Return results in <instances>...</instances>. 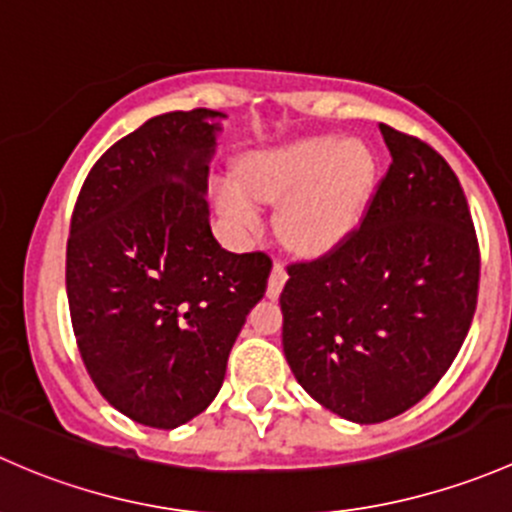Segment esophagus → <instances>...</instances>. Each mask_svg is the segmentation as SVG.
Returning a JSON list of instances; mask_svg holds the SVG:
<instances>
[{"instance_id": "esophagus-1", "label": "esophagus", "mask_w": 512, "mask_h": 512, "mask_svg": "<svg viewBox=\"0 0 512 512\" xmlns=\"http://www.w3.org/2000/svg\"><path fill=\"white\" fill-rule=\"evenodd\" d=\"M286 281H288L286 268H283V263L276 261L271 268V276H268V288H266L268 298H278L283 291V286H286Z\"/></svg>"}]
</instances>
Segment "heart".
Here are the masks:
<instances>
[{
  "instance_id": "1",
  "label": "heart",
  "mask_w": 512,
  "mask_h": 512,
  "mask_svg": "<svg viewBox=\"0 0 512 512\" xmlns=\"http://www.w3.org/2000/svg\"><path fill=\"white\" fill-rule=\"evenodd\" d=\"M370 175V155L360 145H342L335 138L298 140L251 155L241 165V179L256 199L286 202L281 234L298 251L330 249L357 224ZM248 193L229 179H221L214 189L224 217L256 229L261 212Z\"/></svg>"
}]
</instances>
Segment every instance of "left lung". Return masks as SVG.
Segmentation results:
<instances>
[{
  "label": "left lung",
  "instance_id": "8db88e82",
  "mask_svg": "<svg viewBox=\"0 0 512 512\" xmlns=\"http://www.w3.org/2000/svg\"><path fill=\"white\" fill-rule=\"evenodd\" d=\"M392 155L365 217L328 254L288 266L283 352L300 387L347 421L412 409L456 360L481 251L461 182L424 140L379 123Z\"/></svg>",
  "mask_w": 512,
  "mask_h": 512
}]
</instances>
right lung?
<instances>
[{"label":"right lung","instance_id":"1","mask_svg":"<svg viewBox=\"0 0 512 512\" xmlns=\"http://www.w3.org/2000/svg\"><path fill=\"white\" fill-rule=\"evenodd\" d=\"M217 118L157 115L91 167L71 217L66 293L88 374L110 407L155 429L212 404L271 258L231 254L204 199Z\"/></svg>","mask_w":512,"mask_h":512}]
</instances>
